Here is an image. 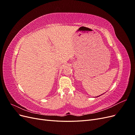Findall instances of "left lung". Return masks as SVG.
Returning a JSON list of instances; mask_svg holds the SVG:
<instances>
[{
	"label": "left lung",
	"instance_id": "8db88e82",
	"mask_svg": "<svg viewBox=\"0 0 135 135\" xmlns=\"http://www.w3.org/2000/svg\"><path fill=\"white\" fill-rule=\"evenodd\" d=\"M98 96H97V97H98Z\"/></svg>",
	"mask_w": 135,
	"mask_h": 135
}]
</instances>
